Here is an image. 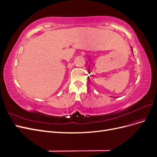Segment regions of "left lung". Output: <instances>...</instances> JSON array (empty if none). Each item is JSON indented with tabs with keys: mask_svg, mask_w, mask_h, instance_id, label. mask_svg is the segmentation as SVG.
Returning <instances> with one entry per match:
<instances>
[{
	"mask_svg": "<svg viewBox=\"0 0 157 157\" xmlns=\"http://www.w3.org/2000/svg\"><path fill=\"white\" fill-rule=\"evenodd\" d=\"M131 50H132V52H133V50H132V47H131Z\"/></svg>",
	"mask_w": 157,
	"mask_h": 157,
	"instance_id": "8db88e82",
	"label": "left lung"
}]
</instances>
